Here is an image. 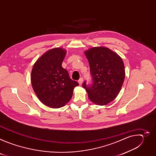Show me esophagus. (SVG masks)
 I'll return each mask as SVG.
<instances>
[{
    "instance_id": "obj_1",
    "label": "esophagus",
    "mask_w": 156,
    "mask_h": 156,
    "mask_svg": "<svg viewBox=\"0 0 156 156\" xmlns=\"http://www.w3.org/2000/svg\"><path fill=\"white\" fill-rule=\"evenodd\" d=\"M83 78H80V80H78V82L80 85H81L82 83H83Z\"/></svg>"
}]
</instances>
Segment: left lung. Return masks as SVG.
I'll list each match as a JSON object with an SVG mask.
<instances>
[{"label":"left lung","mask_w":156,"mask_h":156,"mask_svg":"<svg viewBox=\"0 0 156 156\" xmlns=\"http://www.w3.org/2000/svg\"><path fill=\"white\" fill-rule=\"evenodd\" d=\"M90 67L93 83H83L88 98L94 104L104 105L114 101L124 81L125 72L121 57L105 47H94L84 52Z\"/></svg>","instance_id":"obj_1"}]
</instances>
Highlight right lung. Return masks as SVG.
<instances>
[{
	"mask_svg": "<svg viewBox=\"0 0 156 156\" xmlns=\"http://www.w3.org/2000/svg\"><path fill=\"white\" fill-rule=\"evenodd\" d=\"M66 54L60 48L49 50L37 59L31 71V84L36 96L44 104L54 108L69 102L74 87L79 85L62 66Z\"/></svg>",
	"mask_w": 156,
	"mask_h": 156,
	"instance_id": "add662e5",
	"label": "right lung"
}]
</instances>
